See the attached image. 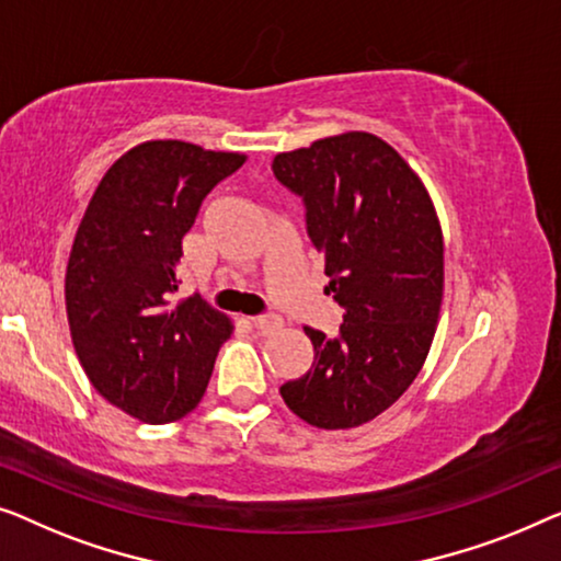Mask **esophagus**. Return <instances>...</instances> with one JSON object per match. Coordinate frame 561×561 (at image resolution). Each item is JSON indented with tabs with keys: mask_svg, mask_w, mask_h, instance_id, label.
<instances>
[{
	"mask_svg": "<svg viewBox=\"0 0 561 561\" xmlns=\"http://www.w3.org/2000/svg\"><path fill=\"white\" fill-rule=\"evenodd\" d=\"M254 328L262 335H272V333H277V330H282V318H279V314H272V312L259 314V318H254Z\"/></svg>",
	"mask_w": 561,
	"mask_h": 561,
	"instance_id": "34e87169",
	"label": "esophagus"
}]
</instances>
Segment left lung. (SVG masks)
<instances>
[{"instance_id": "8db88e82", "label": "left lung", "mask_w": 561, "mask_h": 561, "mask_svg": "<svg viewBox=\"0 0 561 561\" xmlns=\"http://www.w3.org/2000/svg\"><path fill=\"white\" fill-rule=\"evenodd\" d=\"M272 172L302 198L325 291L345 310L335 337L305 328L314 360L279 393L312 427H358L409 389L435 337L445 282L435 205L397 149L366 131L282 152Z\"/></svg>"}]
</instances>
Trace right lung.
I'll list each match as a JSON object with an SVG mask.
<instances>
[{
    "mask_svg": "<svg viewBox=\"0 0 561 561\" xmlns=\"http://www.w3.org/2000/svg\"><path fill=\"white\" fill-rule=\"evenodd\" d=\"M247 157L178 139L119 157L78 226L66 312L78 360L101 397L149 424L193 412L231 322L198 295L172 305L183 236L201 203Z\"/></svg>",
    "mask_w": 561,
    "mask_h": 561,
    "instance_id": "1",
    "label": "right lung"
}]
</instances>
